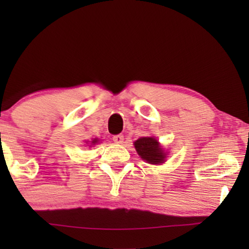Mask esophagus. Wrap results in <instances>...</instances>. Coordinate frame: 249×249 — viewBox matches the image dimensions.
I'll return each instance as SVG.
<instances>
[{"label":"esophagus","mask_w":249,"mask_h":249,"mask_svg":"<svg viewBox=\"0 0 249 249\" xmlns=\"http://www.w3.org/2000/svg\"><path fill=\"white\" fill-rule=\"evenodd\" d=\"M112 139H113V142H117V144H122V142H124V136L122 135H114Z\"/></svg>","instance_id":"1"}]
</instances>
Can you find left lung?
Masks as SVG:
<instances>
[{
	"mask_svg": "<svg viewBox=\"0 0 249 249\" xmlns=\"http://www.w3.org/2000/svg\"><path fill=\"white\" fill-rule=\"evenodd\" d=\"M138 155L151 164H160L164 162L165 154L160 147L159 142L152 137H142L135 142Z\"/></svg>",
	"mask_w": 249,
	"mask_h": 249,
	"instance_id": "obj_1",
	"label": "left lung"
}]
</instances>
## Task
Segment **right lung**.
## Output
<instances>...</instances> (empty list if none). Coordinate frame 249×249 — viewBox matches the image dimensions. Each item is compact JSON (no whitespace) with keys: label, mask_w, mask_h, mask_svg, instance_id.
I'll return each instance as SVG.
<instances>
[{"label":"right lung","mask_w":249,"mask_h":249,"mask_svg":"<svg viewBox=\"0 0 249 249\" xmlns=\"http://www.w3.org/2000/svg\"><path fill=\"white\" fill-rule=\"evenodd\" d=\"M91 142H93V144H95V142H97V139H94V141Z\"/></svg>","instance_id":"1"}]
</instances>
